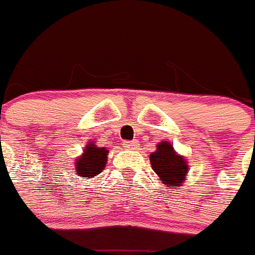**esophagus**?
<instances>
[{
    "instance_id": "obj_1",
    "label": "esophagus",
    "mask_w": 255,
    "mask_h": 255,
    "mask_svg": "<svg viewBox=\"0 0 255 255\" xmlns=\"http://www.w3.org/2000/svg\"><path fill=\"white\" fill-rule=\"evenodd\" d=\"M137 144V140H125V142H124V146H125L126 148H135Z\"/></svg>"
}]
</instances>
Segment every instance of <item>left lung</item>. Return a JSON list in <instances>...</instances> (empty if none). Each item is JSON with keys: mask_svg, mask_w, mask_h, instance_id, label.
<instances>
[{"mask_svg": "<svg viewBox=\"0 0 255 255\" xmlns=\"http://www.w3.org/2000/svg\"><path fill=\"white\" fill-rule=\"evenodd\" d=\"M152 170L168 187H176L184 182L188 172V164L182 156L176 155L168 142L158 144L156 151L150 155Z\"/></svg>", "mask_w": 255, "mask_h": 255, "instance_id": "1", "label": "left lung"}]
</instances>
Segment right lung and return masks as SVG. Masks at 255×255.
Here are the masks:
<instances>
[{"instance_id": "obj_1", "label": "right lung", "mask_w": 255, "mask_h": 255, "mask_svg": "<svg viewBox=\"0 0 255 255\" xmlns=\"http://www.w3.org/2000/svg\"><path fill=\"white\" fill-rule=\"evenodd\" d=\"M108 150L105 147H97L96 144H88L84 148V154L76 162V174L85 179L92 178L100 174L107 164Z\"/></svg>"}]
</instances>
